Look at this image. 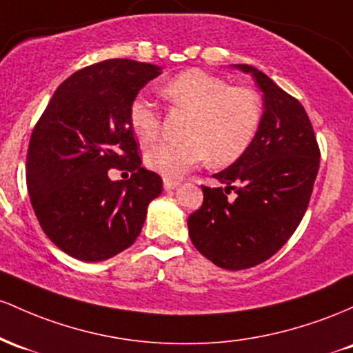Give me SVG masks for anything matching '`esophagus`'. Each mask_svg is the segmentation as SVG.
Masks as SVG:
<instances>
[{"label":"esophagus","mask_w":353,"mask_h":353,"mask_svg":"<svg viewBox=\"0 0 353 353\" xmlns=\"http://www.w3.org/2000/svg\"><path fill=\"white\" fill-rule=\"evenodd\" d=\"M178 181L176 180H170V178H165L163 180V188L165 190H173V188H176L178 187Z\"/></svg>","instance_id":"1"}]
</instances>
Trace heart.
<instances>
[{"label": "heart", "mask_w": 353, "mask_h": 353, "mask_svg": "<svg viewBox=\"0 0 353 353\" xmlns=\"http://www.w3.org/2000/svg\"><path fill=\"white\" fill-rule=\"evenodd\" d=\"M160 91L173 106L192 112L187 140L163 141L146 153V166L161 176L185 175L208 157L216 166L233 163L259 132L262 100L247 86H230L223 78L192 68L166 81ZM128 121L143 143L155 141L161 132L160 110L143 94L130 103Z\"/></svg>", "instance_id": "b5f03b06"}]
</instances>
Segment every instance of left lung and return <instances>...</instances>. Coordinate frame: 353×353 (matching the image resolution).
<instances>
[{
	"instance_id": "8db88e82",
	"label": "left lung",
	"mask_w": 353,
	"mask_h": 353,
	"mask_svg": "<svg viewBox=\"0 0 353 353\" xmlns=\"http://www.w3.org/2000/svg\"><path fill=\"white\" fill-rule=\"evenodd\" d=\"M263 91L265 112L252 145L213 178L225 190L203 188V205L188 219L196 250L227 270L255 267L294 235L308 208L320 166L314 126L296 98L248 65ZM233 189L235 199L228 195Z\"/></svg>"
}]
</instances>
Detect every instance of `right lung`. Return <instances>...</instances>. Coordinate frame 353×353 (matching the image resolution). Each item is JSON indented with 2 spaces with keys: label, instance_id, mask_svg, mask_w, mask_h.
<instances>
[{
  "label": "right lung",
  "instance_id": "obj_1",
  "mask_svg": "<svg viewBox=\"0 0 353 353\" xmlns=\"http://www.w3.org/2000/svg\"><path fill=\"white\" fill-rule=\"evenodd\" d=\"M161 68L105 59L78 70L54 91L31 133L26 185L34 215L54 245L81 262H101L140 235L163 181L141 166L130 103ZM132 176L112 182L108 170Z\"/></svg>",
  "mask_w": 353,
  "mask_h": 353
}]
</instances>
